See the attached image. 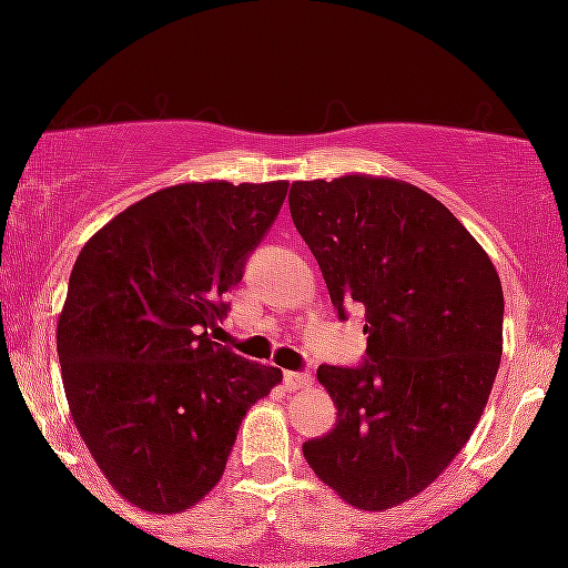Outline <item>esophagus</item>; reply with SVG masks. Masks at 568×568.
<instances>
[{"mask_svg":"<svg viewBox=\"0 0 568 568\" xmlns=\"http://www.w3.org/2000/svg\"><path fill=\"white\" fill-rule=\"evenodd\" d=\"M283 384L285 389H302V387H310L312 376L306 374V371H285Z\"/></svg>","mask_w":568,"mask_h":568,"instance_id":"esophagus-1","label":"esophagus"}]
</instances>
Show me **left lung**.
Returning <instances> with one entry per match:
<instances>
[{"label":"left lung","mask_w":568,"mask_h":568,"mask_svg":"<svg viewBox=\"0 0 568 568\" xmlns=\"http://www.w3.org/2000/svg\"><path fill=\"white\" fill-rule=\"evenodd\" d=\"M291 219L338 321L361 304L357 366H321L336 427L302 446L361 510L425 491L470 440L501 357L505 298L486 251L443 202L393 179L296 181Z\"/></svg>","instance_id":"left-lung-1"}]
</instances>
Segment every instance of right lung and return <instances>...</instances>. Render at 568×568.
Masks as SVG:
<instances>
[{"label":"right lung","instance_id":"1","mask_svg":"<svg viewBox=\"0 0 568 568\" xmlns=\"http://www.w3.org/2000/svg\"><path fill=\"white\" fill-rule=\"evenodd\" d=\"M288 184H181L88 240L58 317L63 389L90 454L130 505L181 513L219 484L245 410L283 371L211 342L224 293Z\"/></svg>","mask_w":568,"mask_h":568}]
</instances>
